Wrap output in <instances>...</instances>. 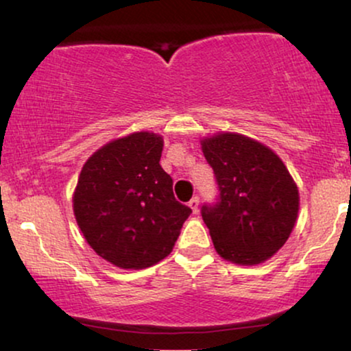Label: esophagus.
I'll return each mask as SVG.
<instances>
[{
	"mask_svg": "<svg viewBox=\"0 0 351 351\" xmlns=\"http://www.w3.org/2000/svg\"><path fill=\"white\" fill-rule=\"evenodd\" d=\"M188 206L193 209V213H198V206H199V198H198V196L191 198V201H189V203H188Z\"/></svg>",
	"mask_w": 351,
	"mask_h": 351,
	"instance_id": "esophagus-1",
	"label": "esophagus"
}]
</instances>
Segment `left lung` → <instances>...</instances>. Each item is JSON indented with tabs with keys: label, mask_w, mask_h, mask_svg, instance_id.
Masks as SVG:
<instances>
[{
	"label": "left lung",
	"mask_w": 351,
	"mask_h": 351,
	"mask_svg": "<svg viewBox=\"0 0 351 351\" xmlns=\"http://www.w3.org/2000/svg\"><path fill=\"white\" fill-rule=\"evenodd\" d=\"M216 176L219 198L201 216L216 252L234 264L254 265L272 257L291 236L299 213V189L279 156L239 134L201 142Z\"/></svg>",
	"instance_id": "8db88e82"
}]
</instances>
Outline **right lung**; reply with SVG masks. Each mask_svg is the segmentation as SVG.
I'll list each match as a JSON object with an SVG mask.
<instances>
[{
  "label": "right lung",
  "mask_w": 351,
  "mask_h": 351,
  "mask_svg": "<svg viewBox=\"0 0 351 351\" xmlns=\"http://www.w3.org/2000/svg\"><path fill=\"white\" fill-rule=\"evenodd\" d=\"M163 138L136 132L104 145L87 160L75 186L74 215L102 259L145 269L173 251L191 209L173 195L160 165Z\"/></svg>",
  "instance_id": "right-lung-1"
}]
</instances>
